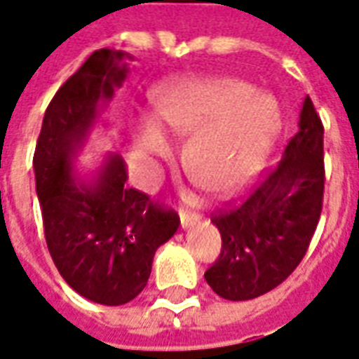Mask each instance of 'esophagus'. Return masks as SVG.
Instances as JSON below:
<instances>
[{
  "mask_svg": "<svg viewBox=\"0 0 359 359\" xmlns=\"http://www.w3.org/2000/svg\"><path fill=\"white\" fill-rule=\"evenodd\" d=\"M201 218L198 214H195V212H187V210H180V222H182V227L183 229H187V227H191L197 219Z\"/></svg>",
  "mask_w": 359,
  "mask_h": 359,
  "instance_id": "34e87169",
  "label": "esophagus"
}]
</instances>
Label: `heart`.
<instances>
[{"label":"heart","instance_id":"heart-1","mask_svg":"<svg viewBox=\"0 0 359 359\" xmlns=\"http://www.w3.org/2000/svg\"><path fill=\"white\" fill-rule=\"evenodd\" d=\"M154 118L137 126L132 170L143 182L156 174L154 158L170 151L162 128L189 137L183 162L216 195L248 182L279 132L277 101L250 83L226 76L180 78L162 83L153 95Z\"/></svg>","mask_w":359,"mask_h":359}]
</instances>
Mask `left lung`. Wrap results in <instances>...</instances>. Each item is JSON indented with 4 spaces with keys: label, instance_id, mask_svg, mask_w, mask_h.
Listing matches in <instances>:
<instances>
[{
    "label": "left lung",
    "instance_id": "left-lung-1",
    "mask_svg": "<svg viewBox=\"0 0 359 359\" xmlns=\"http://www.w3.org/2000/svg\"><path fill=\"white\" fill-rule=\"evenodd\" d=\"M323 183V126L306 95L281 162L245 203L212 218L222 252L205 279L218 297H262L294 271L318 227Z\"/></svg>",
    "mask_w": 359,
    "mask_h": 359
}]
</instances>
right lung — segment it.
Instances as JSON below:
<instances>
[{
    "instance_id": "add662e5",
    "label": "right lung",
    "mask_w": 359,
    "mask_h": 359,
    "mask_svg": "<svg viewBox=\"0 0 359 359\" xmlns=\"http://www.w3.org/2000/svg\"><path fill=\"white\" fill-rule=\"evenodd\" d=\"M132 59L124 51L91 53L47 107L34 153L49 255L62 279L91 302L120 306L145 289L156 248L180 227L174 210L126 185L124 161L109 153L83 176L76 158L122 86Z\"/></svg>"
}]
</instances>
